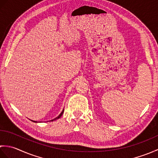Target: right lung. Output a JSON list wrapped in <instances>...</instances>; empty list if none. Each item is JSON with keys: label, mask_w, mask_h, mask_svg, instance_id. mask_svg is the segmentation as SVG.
<instances>
[{"label": "right lung", "mask_w": 158, "mask_h": 158, "mask_svg": "<svg viewBox=\"0 0 158 158\" xmlns=\"http://www.w3.org/2000/svg\"><path fill=\"white\" fill-rule=\"evenodd\" d=\"M63 113H64V109H63V110H62V113H60V115L58 116V117H56V118L55 119H52V120H51L52 121V122H53V121H54V120H56V119H59L60 118V117H61L62 115V114H63ZM32 122H35V121H32Z\"/></svg>", "instance_id": "obj_1"}]
</instances>
